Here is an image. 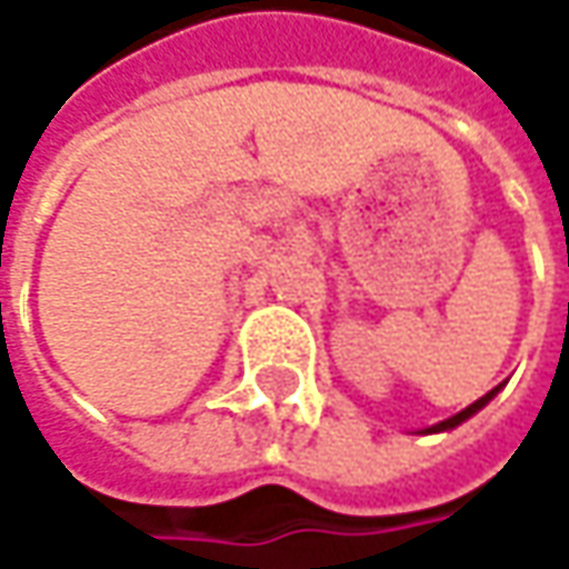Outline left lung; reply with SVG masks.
Segmentation results:
<instances>
[{
    "mask_svg": "<svg viewBox=\"0 0 569 569\" xmlns=\"http://www.w3.org/2000/svg\"><path fill=\"white\" fill-rule=\"evenodd\" d=\"M497 391H500V385H497V388H490V391H487L483 398H478L475 405H468V408H465V410H458L456 417H449V420H442V423H436V427H430V430H423V432H446V430H456L458 423H465L468 417H475V413H478V410H481L483 405H487V401H490V398L497 395Z\"/></svg>",
    "mask_w": 569,
    "mask_h": 569,
    "instance_id": "1",
    "label": "left lung"
}]
</instances>
